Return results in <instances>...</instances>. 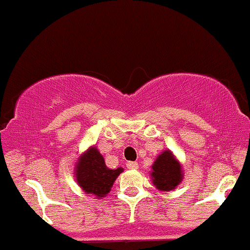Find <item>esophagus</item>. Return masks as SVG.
Returning <instances> with one entry per match:
<instances>
[{"label":"esophagus","instance_id":"1","mask_svg":"<svg viewBox=\"0 0 250 250\" xmlns=\"http://www.w3.org/2000/svg\"><path fill=\"white\" fill-rule=\"evenodd\" d=\"M127 169H138V163L137 162H127L126 163Z\"/></svg>","mask_w":250,"mask_h":250}]
</instances>
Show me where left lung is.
Segmentation results:
<instances>
[{
	"instance_id": "obj_1",
	"label": "left lung",
	"mask_w": 250,
	"mask_h": 250,
	"mask_svg": "<svg viewBox=\"0 0 250 250\" xmlns=\"http://www.w3.org/2000/svg\"><path fill=\"white\" fill-rule=\"evenodd\" d=\"M153 186L161 191L175 189L183 179V171L179 162L170 150H165L157 157L151 171Z\"/></svg>"
}]
</instances>
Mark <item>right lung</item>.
I'll return each mask as SVG.
<instances>
[{
  "label": "right lung",
  "mask_w": 250,
  "mask_h": 250,
  "mask_svg": "<svg viewBox=\"0 0 250 250\" xmlns=\"http://www.w3.org/2000/svg\"><path fill=\"white\" fill-rule=\"evenodd\" d=\"M123 172V167L108 169L102 153L95 146H91L79 157L75 167V178L81 189L86 193L105 197L111 191L118 176Z\"/></svg>",
  "instance_id": "1"
}]
</instances>
